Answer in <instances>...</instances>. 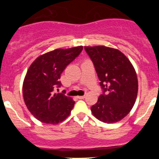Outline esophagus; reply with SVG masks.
Here are the masks:
<instances>
[{"label": "esophagus", "mask_w": 159, "mask_h": 159, "mask_svg": "<svg viewBox=\"0 0 159 159\" xmlns=\"http://www.w3.org/2000/svg\"><path fill=\"white\" fill-rule=\"evenodd\" d=\"M85 98V96L83 95V96H78V99H84Z\"/></svg>", "instance_id": "esophagus-1"}]
</instances>
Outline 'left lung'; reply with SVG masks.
Returning <instances> with one entry per match:
<instances>
[{"label":"left lung","mask_w":159,"mask_h":159,"mask_svg":"<svg viewBox=\"0 0 159 159\" xmlns=\"http://www.w3.org/2000/svg\"><path fill=\"white\" fill-rule=\"evenodd\" d=\"M95 68L104 89L93 115L108 124L118 122L131 111L137 98V74L129 59L119 50L106 46L84 47Z\"/></svg>","instance_id":"obj_1"}]
</instances>
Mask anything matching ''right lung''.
<instances>
[{
  "mask_svg": "<svg viewBox=\"0 0 159 159\" xmlns=\"http://www.w3.org/2000/svg\"><path fill=\"white\" fill-rule=\"evenodd\" d=\"M82 49V46L55 49L40 55L30 65L23 82L24 100L32 115L41 122L57 125L69 116L75 101L54 93V89L60 87L61 75Z\"/></svg>",
  "mask_w": 159,
  "mask_h": 159,
  "instance_id": "1",
  "label": "right lung"
}]
</instances>
